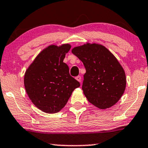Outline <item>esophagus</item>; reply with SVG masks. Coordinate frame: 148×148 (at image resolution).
<instances>
[{
	"label": "esophagus",
	"instance_id": "esophagus-1",
	"mask_svg": "<svg viewBox=\"0 0 148 148\" xmlns=\"http://www.w3.org/2000/svg\"><path fill=\"white\" fill-rule=\"evenodd\" d=\"M75 79L77 80L78 81V82H82V77L81 76H79V75H78V76H77L76 77H75Z\"/></svg>",
	"mask_w": 148,
	"mask_h": 148
}]
</instances>
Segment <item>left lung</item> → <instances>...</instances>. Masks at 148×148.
Wrapping results in <instances>:
<instances>
[{"label":"left lung","mask_w":148,"mask_h":148,"mask_svg":"<svg viewBox=\"0 0 148 148\" xmlns=\"http://www.w3.org/2000/svg\"><path fill=\"white\" fill-rule=\"evenodd\" d=\"M72 52L86 68L82 90L89 102L101 109L116 104L125 92L126 77L115 56L96 44L75 47Z\"/></svg>","instance_id":"obj_1"}]
</instances>
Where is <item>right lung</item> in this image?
Here are the masks:
<instances>
[{
  "instance_id": "add662e5",
  "label": "right lung",
  "mask_w": 148,
  "mask_h": 148,
  "mask_svg": "<svg viewBox=\"0 0 148 148\" xmlns=\"http://www.w3.org/2000/svg\"><path fill=\"white\" fill-rule=\"evenodd\" d=\"M71 46H50L38 54L26 71L24 85L35 106L44 112H59L65 106L75 89L80 86L69 74L63 62Z\"/></svg>"
}]
</instances>
